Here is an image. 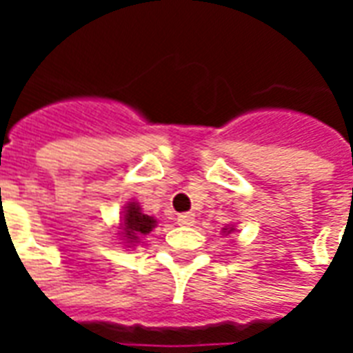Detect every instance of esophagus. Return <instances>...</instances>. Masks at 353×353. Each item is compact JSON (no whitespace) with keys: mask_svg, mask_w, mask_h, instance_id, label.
Listing matches in <instances>:
<instances>
[{"mask_svg":"<svg viewBox=\"0 0 353 353\" xmlns=\"http://www.w3.org/2000/svg\"><path fill=\"white\" fill-rule=\"evenodd\" d=\"M177 223L181 225V227H192L194 225V214H181V215H177Z\"/></svg>","mask_w":353,"mask_h":353,"instance_id":"esophagus-1","label":"esophagus"}]
</instances>
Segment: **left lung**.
Masks as SVG:
<instances>
[{
    "label": "left lung",
    "instance_id": "left-lung-1",
    "mask_svg": "<svg viewBox=\"0 0 353 353\" xmlns=\"http://www.w3.org/2000/svg\"><path fill=\"white\" fill-rule=\"evenodd\" d=\"M230 230H232V229H230ZM230 230H229V229H223V232H227V234H229Z\"/></svg>",
    "mask_w": 353,
    "mask_h": 353
}]
</instances>
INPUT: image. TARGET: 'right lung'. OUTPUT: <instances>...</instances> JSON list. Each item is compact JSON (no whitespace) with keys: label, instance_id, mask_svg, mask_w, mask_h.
<instances>
[{"label":"right lung","instance_id":"obj_1","mask_svg":"<svg viewBox=\"0 0 353 353\" xmlns=\"http://www.w3.org/2000/svg\"><path fill=\"white\" fill-rule=\"evenodd\" d=\"M157 219L141 212L138 202H128L123 214V236L128 244H136L143 234L154 229Z\"/></svg>","mask_w":353,"mask_h":353}]
</instances>
